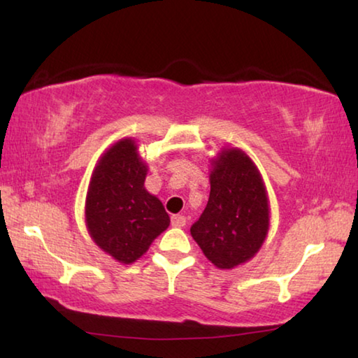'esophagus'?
Here are the masks:
<instances>
[{
	"mask_svg": "<svg viewBox=\"0 0 358 358\" xmlns=\"http://www.w3.org/2000/svg\"><path fill=\"white\" fill-rule=\"evenodd\" d=\"M172 226L173 227H185L186 226V217L183 215H173L172 216Z\"/></svg>",
	"mask_w": 358,
	"mask_h": 358,
	"instance_id": "obj_1",
	"label": "esophagus"
}]
</instances>
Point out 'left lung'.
<instances>
[{"instance_id":"left-lung-1","label":"left lung","mask_w":358,"mask_h":358,"mask_svg":"<svg viewBox=\"0 0 358 358\" xmlns=\"http://www.w3.org/2000/svg\"><path fill=\"white\" fill-rule=\"evenodd\" d=\"M210 197L191 226L205 257L230 270L256 256L270 226L268 197L260 172L245 151L224 148L211 159Z\"/></svg>"}]
</instances>
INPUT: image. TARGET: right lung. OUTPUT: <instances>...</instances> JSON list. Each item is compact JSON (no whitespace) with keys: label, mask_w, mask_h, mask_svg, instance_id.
Segmentation results:
<instances>
[{"label":"right lung","mask_w":358,"mask_h":358,"mask_svg":"<svg viewBox=\"0 0 358 358\" xmlns=\"http://www.w3.org/2000/svg\"><path fill=\"white\" fill-rule=\"evenodd\" d=\"M148 167L132 138L113 143L96 164L85 201V222L102 251L132 264L171 224L164 205L145 189Z\"/></svg>","instance_id":"1"}]
</instances>
